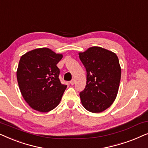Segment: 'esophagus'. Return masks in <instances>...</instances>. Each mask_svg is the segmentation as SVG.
<instances>
[{
    "label": "esophagus",
    "instance_id": "1",
    "mask_svg": "<svg viewBox=\"0 0 148 148\" xmlns=\"http://www.w3.org/2000/svg\"><path fill=\"white\" fill-rule=\"evenodd\" d=\"M70 84H71V85H73L75 84V79H73L71 81Z\"/></svg>",
    "mask_w": 148,
    "mask_h": 148
}]
</instances>
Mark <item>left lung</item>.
Here are the masks:
<instances>
[{
  "mask_svg": "<svg viewBox=\"0 0 148 148\" xmlns=\"http://www.w3.org/2000/svg\"><path fill=\"white\" fill-rule=\"evenodd\" d=\"M86 69V88L80 92L82 105L91 112H101L109 108L118 93L121 69L114 52L94 46L79 53Z\"/></svg>",
  "mask_w": 148,
  "mask_h": 148,
  "instance_id": "1",
  "label": "left lung"
}]
</instances>
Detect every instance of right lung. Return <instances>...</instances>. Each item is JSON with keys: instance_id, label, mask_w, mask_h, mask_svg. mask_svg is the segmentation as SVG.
I'll use <instances>...</instances> for the list:
<instances>
[{"instance_id": "add662e5", "label": "right lung", "mask_w": 148, "mask_h": 148, "mask_svg": "<svg viewBox=\"0 0 148 148\" xmlns=\"http://www.w3.org/2000/svg\"><path fill=\"white\" fill-rule=\"evenodd\" d=\"M62 58V54L42 48L31 50L20 58L18 85L24 100L34 110L49 112L61 100L66 85L60 83L56 64Z\"/></svg>"}]
</instances>
